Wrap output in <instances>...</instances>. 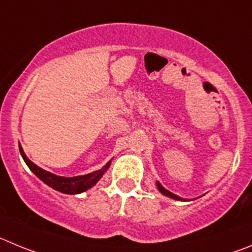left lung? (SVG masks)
I'll list each match as a JSON object with an SVG mask.
<instances>
[{"label": "left lung", "instance_id": "left-lung-1", "mask_svg": "<svg viewBox=\"0 0 252 252\" xmlns=\"http://www.w3.org/2000/svg\"><path fill=\"white\" fill-rule=\"evenodd\" d=\"M156 186H157V188H158V191L160 192V193L162 194H164V196H167V197H169V198H173V199H176V201H187V199H185V198H181L180 196H177V194H174V193H172V192H169L168 189H165L164 187H163L162 185H160L159 182H156ZM192 201V199H191Z\"/></svg>", "mask_w": 252, "mask_h": 252}]
</instances>
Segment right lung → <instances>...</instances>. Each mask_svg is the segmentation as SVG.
<instances>
[{"instance_id": "add662e5", "label": "right lung", "mask_w": 252, "mask_h": 252, "mask_svg": "<svg viewBox=\"0 0 252 252\" xmlns=\"http://www.w3.org/2000/svg\"><path fill=\"white\" fill-rule=\"evenodd\" d=\"M19 148L25 163H26L27 167L31 169V172H32L37 178H40V180H41L45 185L49 186V187L54 188L55 191H59L61 192V193H66V194H79L81 193V192L88 191L89 188L94 187V186L98 183V181L104 176V173L108 171L110 162H112V160H109V162L106 163L101 169L92 172V173L84 174V176L61 177V176H56V174L51 173V172L45 171V169L40 168L38 165H36L33 162H31V160L27 158L26 154H25L24 149H22L20 143H19Z\"/></svg>"}]
</instances>
